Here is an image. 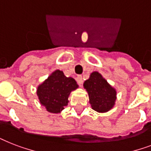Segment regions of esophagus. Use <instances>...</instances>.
<instances>
[{
    "mask_svg": "<svg viewBox=\"0 0 151 151\" xmlns=\"http://www.w3.org/2000/svg\"><path fill=\"white\" fill-rule=\"evenodd\" d=\"M76 80H77V81H78V85H82V83H83L82 76H81V75H78V77H77V78H76Z\"/></svg>",
    "mask_w": 151,
    "mask_h": 151,
    "instance_id": "obj_1",
    "label": "esophagus"
}]
</instances>
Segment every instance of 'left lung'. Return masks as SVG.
<instances>
[{
  "instance_id": "8db88e82",
  "label": "left lung",
  "mask_w": 151,
  "mask_h": 151,
  "mask_svg": "<svg viewBox=\"0 0 151 151\" xmlns=\"http://www.w3.org/2000/svg\"><path fill=\"white\" fill-rule=\"evenodd\" d=\"M83 85L87 91L93 110L99 113H106L114 107L117 99V91L101 73L97 71L92 72Z\"/></svg>"
}]
</instances>
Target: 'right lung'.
Wrapping results in <instances>:
<instances>
[{"mask_svg": "<svg viewBox=\"0 0 151 151\" xmlns=\"http://www.w3.org/2000/svg\"><path fill=\"white\" fill-rule=\"evenodd\" d=\"M78 88V85L73 78H67L63 71L56 70L38 85L37 95L40 103L47 111L59 114L68 104L70 92Z\"/></svg>", "mask_w": 151, "mask_h": 151, "instance_id": "1", "label": "right lung"}]
</instances>
